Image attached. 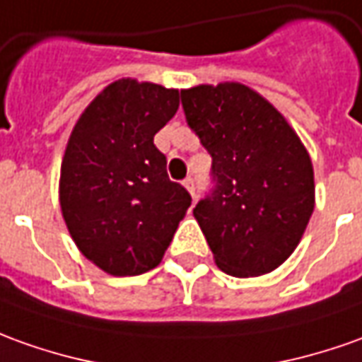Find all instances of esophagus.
Instances as JSON below:
<instances>
[{
  "label": "esophagus",
  "instance_id": "34e87169",
  "mask_svg": "<svg viewBox=\"0 0 362 362\" xmlns=\"http://www.w3.org/2000/svg\"><path fill=\"white\" fill-rule=\"evenodd\" d=\"M183 185H185V189L191 193V197L195 199V179L193 177H187L185 181H183Z\"/></svg>",
  "mask_w": 362,
  "mask_h": 362
}]
</instances>
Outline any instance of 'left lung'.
<instances>
[{"instance_id": "1", "label": "left lung", "mask_w": 362, "mask_h": 362, "mask_svg": "<svg viewBox=\"0 0 362 362\" xmlns=\"http://www.w3.org/2000/svg\"><path fill=\"white\" fill-rule=\"evenodd\" d=\"M189 128L213 157V189L193 209L216 266L236 278L276 270L315 205L310 153L278 110L238 82L181 90Z\"/></svg>"}]
</instances>
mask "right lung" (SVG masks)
<instances>
[{
	"label": "right lung",
	"mask_w": 362,
	"mask_h": 362,
	"mask_svg": "<svg viewBox=\"0 0 362 362\" xmlns=\"http://www.w3.org/2000/svg\"><path fill=\"white\" fill-rule=\"evenodd\" d=\"M177 108L175 88L122 78L88 104L69 138L62 218L78 250L112 276L156 268L191 206L153 144Z\"/></svg>",
	"instance_id": "1"
}]
</instances>
